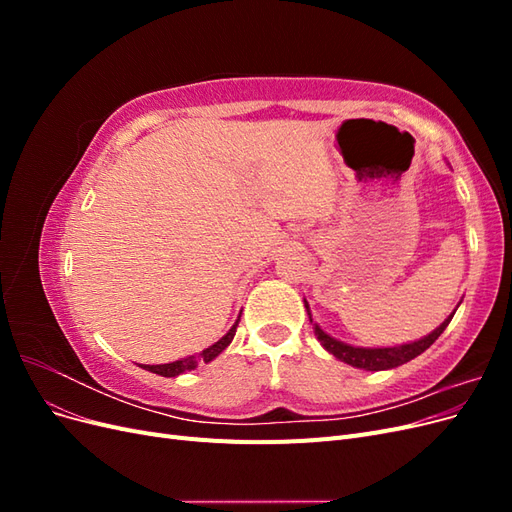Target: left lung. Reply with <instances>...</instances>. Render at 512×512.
Masks as SVG:
<instances>
[{
	"label": "left lung",
	"instance_id": "1",
	"mask_svg": "<svg viewBox=\"0 0 512 512\" xmlns=\"http://www.w3.org/2000/svg\"><path fill=\"white\" fill-rule=\"evenodd\" d=\"M305 309H307V314H309L307 301H305ZM455 312H457V309H455ZM455 312L448 316L436 331H431L423 339H418V342L401 344V346H393V348H359V346H350V344L339 342V339L324 333L318 327V324H314V333L318 337V342L324 346V350L331 352L335 359L344 361V363H348L352 367L365 369V371H382V369H393V367L404 365V363L416 359L418 354H423L444 333V329L448 327V322L453 320ZM309 322H314L312 314H309Z\"/></svg>",
	"mask_w": 512,
	"mask_h": 512
}]
</instances>
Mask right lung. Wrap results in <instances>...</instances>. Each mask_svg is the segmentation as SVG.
Listing matches in <instances>:
<instances>
[{
    "label": "right lung",
    "instance_id": "right-lung-1",
    "mask_svg": "<svg viewBox=\"0 0 512 512\" xmlns=\"http://www.w3.org/2000/svg\"><path fill=\"white\" fill-rule=\"evenodd\" d=\"M241 318V316H239ZM239 318H237V322L232 324L230 327V331L220 339V342H215L213 346H209L207 350H203L200 352L198 356H185V359H181V361H173V363H164V365H143V369H147V371H153V374H158V376H164V378H175V376H179V374H183V371H190V369H194L200 361H205V363H209V361H213L215 356H218L220 352H224L226 348H228V344L232 342V337H235V333H237V324H239Z\"/></svg>",
    "mask_w": 512,
    "mask_h": 512
}]
</instances>
